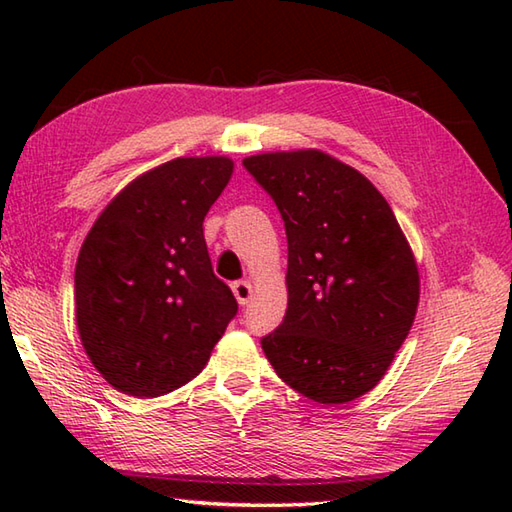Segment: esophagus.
I'll return each instance as SVG.
<instances>
[{
  "mask_svg": "<svg viewBox=\"0 0 512 512\" xmlns=\"http://www.w3.org/2000/svg\"><path fill=\"white\" fill-rule=\"evenodd\" d=\"M231 288H233L235 299L242 303V306H244V303H248L250 295H253V286H250L248 281H233Z\"/></svg>",
  "mask_w": 512,
  "mask_h": 512,
  "instance_id": "esophagus-1",
  "label": "esophagus"
}]
</instances>
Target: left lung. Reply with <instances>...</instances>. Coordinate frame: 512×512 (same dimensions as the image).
<instances>
[{
	"label": "left lung",
	"mask_w": 512,
	"mask_h": 512,
	"mask_svg": "<svg viewBox=\"0 0 512 512\" xmlns=\"http://www.w3.org/2000/svg\"><path fill=\"white\" fill-rule=\"evenodd\" d=\"M288 239V310L262 339L277 376L323 405L367 394L416 317L420 279L396 215L363 173L317 149L244 158Z\"/></svg>",
	"instance_id": "8db88e82"
}]
</instances>
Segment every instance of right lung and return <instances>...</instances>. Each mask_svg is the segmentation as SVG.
<instances>
[{
  "instance_id": "right-lung-1",
  "label": "right lung",
  "mask_w": 512,
  "mask_h": 512,
  "mask_svg": "<svg viewBox=\"0 0 512 512\" xmlns=\"http://www.w3.org/2000/svg\"><path fill=\"white\" fill-rule=\"evenodd\" d=\"M222 156L176 158L107 204L74 270L76 325L107 383L154 398L198 376L235 319L202 222L231 180Z\"/></svg>"
}]
</instances>
